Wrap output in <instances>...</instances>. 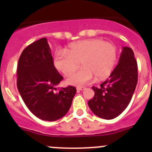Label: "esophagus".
Instances as JSON below:
<instances>
[{"label": "esophagus", "mask_w": 152, "mask_h": 152, "mask_svg": "<svg viewBox=\"0 0 152 152\" xmlns=\"http://www.w3.org/2000/svg\"><path fill=\"white\" fill-rule=\"evenodd\" d=\"M77 90H79V91H81V90H84L85 89V87H78L77 88Z\"/></svg>", "instance_id": "1"}]
</instances>
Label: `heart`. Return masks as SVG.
<instances>
[{"label":"heart","mask_w":152,"mask_h":152,"mask_svg":"<svg viewBox=\"0 0 152 152\" xmlns=\"http://www.w3.org/2000/svg\"><path fill=\"white\" fill-rule=\"evenodd\" d=\"M117 57L114 45L100 39H89L70 43L65 50H59L53 58L58 70L70 76L81 65L82 67L67 79V83L81 86L107 78L113 70Z\"/></svg>","instance_id":"obj_1"}]
</instances>
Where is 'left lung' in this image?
I'll list each match as a JSON object with an SVG mask.
<instances>
[{"label": "left lung", "instance_id": "obj_1", "mask_svg": "<svg viewBox=\"0 0 152 152\" xmlns=\"http://www.w3.org/2000/svg\"><path fill=\"white\" fill-rule=\"evenodd\" d=\"M137 83V65L132 49L123 47L118 64L99 87H92L95 96L88 102L93 113L111 120L129 104Z\"/></svg>", "mask_w": 152, "mask_h": 152}]
</instances>
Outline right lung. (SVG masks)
I'll use <instances>...</instances> for the list:
<instances>
[{
    "label": "right lung",
    "mask_w": 152,
    "mask_h": 152,
    "mask_svg": "<svg viewBox=\"0 0 152 152\" xmlns=\"http://www.w3.org/2000/svg\"><path fill=\"white\" fill-rule=\"evenodd\" d=\"M18 91L28 110L39 119L54 121L68 112L76 93L68 86L56 90L63 79L53 65L46 38L30 44L23 50L18 64Z\"/></svg>",
    "instance_id": "obj_1"
}]
</instances>
